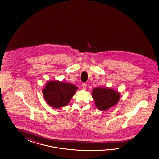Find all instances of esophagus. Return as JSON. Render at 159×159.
<instances>
[{"label": "esophagus", "mask_w": 159, "mask_h": 159, "mask_svg": "<svg viewBox=\"0 0 159 159\" xmlns=\"http://www.w3.org/2000/svg\"><path fill=\"white\" fill-rule=\"evenodd\" d=\"M82 87L83 90H86V89L87 84L86 83H83L82 84Z\"/></svg>", "instance_id": "1"}]
</instances>
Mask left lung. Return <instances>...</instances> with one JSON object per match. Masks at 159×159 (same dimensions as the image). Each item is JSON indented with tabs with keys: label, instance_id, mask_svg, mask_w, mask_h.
Wrapping results in <instances>:
<instances>
[{
	"label": "left lung",
	"instance_id": "left-lung-1",
	"mask_svg": "<svg viewBox=\"0 0 159 159\" xmlns=\"http://www.w3.org/2000/svg\"><path fill=\"white\" fill-rule=\"evenodd\" d=\"M92 97L99 110L106 111L118 102L120 93L109 87H97L92 90Z\"/></svg>",
	"mask_w": 159,
	"mask_h": 159
}]
</instances>
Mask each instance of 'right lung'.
Here are the masks:
<instances>
[{
	"label": "right lung",
	"instance_id": "add662e5",
	"mask_svg": "<svg viewBox=\"0 0 159 159\" xmlns=\"http://www.w3.org/2000/svg\"><path fill=\"white\" fill-rule=\"evenodd\" d=\"M77 89L78 87L71 83L52 80L47 83L43 93L48 105L58 109L67 106Z\"/></svg>",
	"mask_w": 159,
	"mask_h": 159
}]
</instances>
